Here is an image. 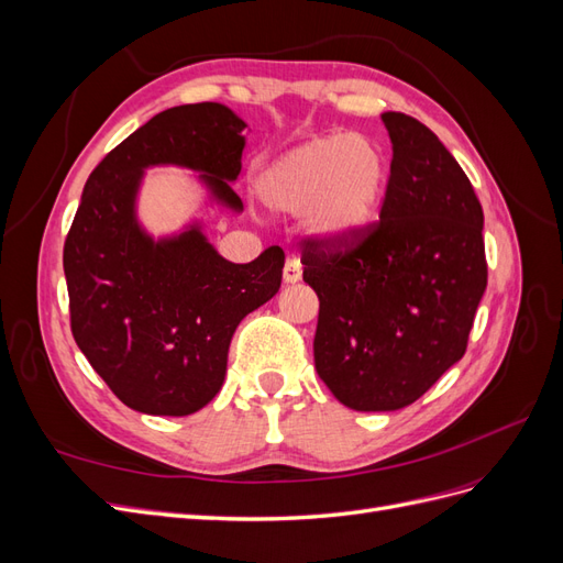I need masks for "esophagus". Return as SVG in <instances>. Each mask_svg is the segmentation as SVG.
I'll return each instance as SVG.
<instances>
[{"label": "esophagus", "instance_id": "34e87169", "mask_svg": "<svg viewBox=\"0 0 563 563\" xmlns=\"http://www.w3.org/2000/svg\"><path fill=\"white\" fill-rule=\"evenodd\" d=\"M302 277V265L298 258H286V265H284V282L286 284H296L300 282Z\"/></svg>", "mask_w": 563, "mask_h": 563}]
</instances>
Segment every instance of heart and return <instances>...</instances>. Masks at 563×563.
<instances>
[{
  "label": "heart",
  "instance_id": "1",
  "mask_svg": "<svg viewBox=\"0 0 563 563\" xmlns=\"http://www.w3.org/2000/svg\"><path fill=\"white\" fill-rule=\"evenodd\" d=\"M385 176V157L371 139L329 133L265 164L253 190L269 211H305V225L319 242L347 246L373 223Z\"/></svg>",
  "mask_w": 563,
  "mask_h": 563
}]
</instances>
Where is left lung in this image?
<instances>
[{
  "label": "left lung",
  "instance_id": "left-lung-1",
  "mask_svg": "<svg viewBox=\"0 0 563 563\" xmlns=\"http://www.w3.org/2000/svg\"><path fill=\"white\" fill-rule=\"evenodd\" d=\"M391 164L380 223L347 246L302 242L319 296L314 368L354 411H397L463 360L486 291L484 211L418 119L383 112Z\"/></svg>",
  "mask_w": 563,
  "mask_h": 563
}]
</instances>
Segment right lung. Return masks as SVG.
Returning <instances> with one entry per match:
<instances>
[{
    "label": "right lung",
    "mask_w": 563,
    "mask_h": 563,
    "mask_svg": "<svg viewBox=\"0 0 563 563\" xmlns=\"http://www.w3.org/2000/svg\"><path fill=\"white\" fill-rule=\"evenodd\" d=\"M246 122L220 103L178 106L150 119L84 185L63 249L70 327L79 350L133 411L190 416L223 387L240 321L282 286L284 251L236 265L199 220L155 240L139 220L145 168L201 174L211 203L240 213Z\"/></svg>",
    "instance_id": "obj_1"
}]
</instances>
